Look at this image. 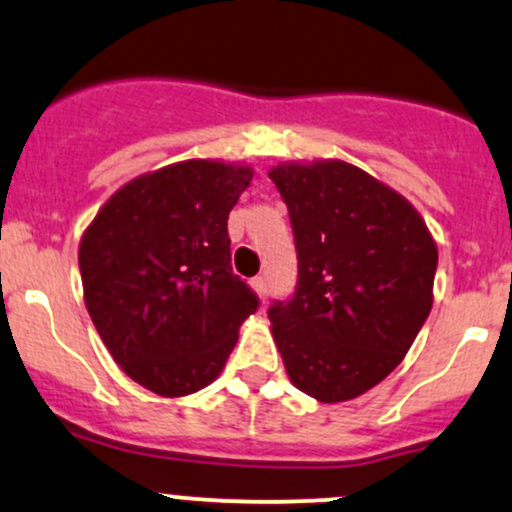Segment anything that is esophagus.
Masks as SVG:
<instances>
[{
  "label": "esophagus",
  "instance_id": "34e87169",
  "mask_svg": "<svg viewBox=\"0 0 512 512\" xmlns=\"http://www.w3.org/2000/svg\"><path fill=\"white\" fill-rule=\"evenodd\" d=\"M251 285H254L258 298H261V300L268 298V280H266V276H256L254 280H251Z\"/></svg>",
  "mask_w": 512,
  "mask_h": 512
}]
</instances>
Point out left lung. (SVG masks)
<instances>
[{"mask_svg":"<svg viewBox=\"0 0 512 512\" xmlns=\"http://www.w3.org/2000/svg\"><path fill=\"white\" fill-rule=\"evenodd\" d=\"M298 249L290 302L268 310L293 386L320 403L383 381L432 310L437 244L420 212L378 178L337 158L268 170Z\"/></svg>","mask_w":512,"mask_h":512,"instance_id":"left-lung-1","label":"left lung"}]
</instances>
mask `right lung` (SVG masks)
Listing matches in <instances>:
<instances>
[{
  "label": "right lung",
  "instance_id": "right-lung-1",
  "mask_svg": "<svg viewBox=\"0 0 512 512\" xmlns=\"http://www.w3.org/2000/svg\"><path fill=\"white\" fill-rule=\"evenodd\" d=\"M251 178L246 163H170L124 183L82 234L87 312L126 376L163 398L210 386L256 312L227 234Z\"/></svg>",
  "mask_w": 512,
  "mask_h": 512
}]
</instances>
